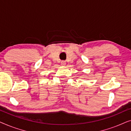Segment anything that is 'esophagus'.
I'll list each match as a JSON object with an SVG mask.
<instances>
[{"label":"esophagus","mask_w":131,"mask_h":131,"mask_svg":"<svg viewBox=\"0 0 131 131\" xmlns=\"http://www.w3.org/2000/svg\"><path fill=\"white\" fill-rule=\"evenodd\" d=\"M66 62L65 61H62L61 62V65L62 66H66Z\"/></svg>","instance_id":"obj_1"}]
</instances>
